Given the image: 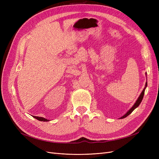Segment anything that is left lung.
Listing matches in <instances>:
<instances>
[{"label": "left lung", "mask_w": 159, "mask_h": 159, "mask_svg": "<svg viewBox=\"0 0 159 159\" xmlns=\"http://www.w3.org/2000/svg\"><path fill=\"white\" fill-rule=\"evenodd\" d=\"M147 82H146V84H145V88L143 89V91L141 92V93L140 94V95H139V98L137 99V100L136 101V102H135V103H134V105H133V106L123 116H122L121 117H120V119H123V118H125L126 117H127L129 115H130L131 114L133 111L137 107H138V106L139 105H140V103H141V102H142V100H143V96H144V93H145V88H147Z\"/></svg>", "instance_id": "1"}]
</instances>
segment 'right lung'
Segmentation results:
<instances>
[{
	"label": "right lung",
	"mask_w": 159,
	"mask_h": 159,
	"mask_svg": "<svg viewBox=\"0 0 159 159\" xmlns=\"http://www.w3.org/2000/svg\"><path fill=\"white\" fill-rule=\"evenodd\" d=\"M34 118H35L38 119V121H48V119H46L44 117H37V116H33Z\"/></svg>",
	"instance_id": "1"
}]
</instances>
